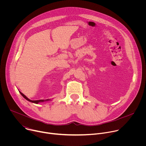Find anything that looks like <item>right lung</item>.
Masks as SVG:
<instances>
[{"label": "right lung", "mask_w": 146, "mask_h": 146, "mask_svg": "<svg viewBox=\"0 0 146 146\" xmlns=\"http://www.w3.org/2000/svg\"><path fill=\"white\" fill-rule=\"evenodd\" d=\"M19 93L21 94V95L25 98V99H26L27 100H28V101H29V102H32V103H36V104H37V103H38L39 102H44V101H46V100H48V99H47V100H30L29 99H28L25 95H24L22 92H19Z\"/></svg>", "instance_id": "1"}]
</instances>
